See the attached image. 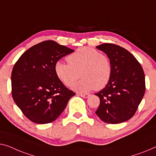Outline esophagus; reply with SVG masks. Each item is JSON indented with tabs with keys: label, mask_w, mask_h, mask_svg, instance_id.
I'll return each instance as SVG.
<instances>
[{
	"label": "esophagus",
	"mask_w": 156,
	"mask_h": 156,
	"mask_svg": "<svg viewBox=\"0 0 156 156\" xmlns=\"http://www.w3.org/2000/svg\"><path fill=\"white\" fill-rule=\"evenodd\" d=\"M79 96H80L83 98H88L90 97V94H78Z\"/></svg>",
	"instance_id": "1"
}]
</instances>
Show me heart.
<instances>
[{"label":"heart","mask_w":156,"mask_h":156,"mask_svg":"<svg viewBox=\"0 0 156 156\" xmlns=\"http://www.w3.org/2000/svg\"><path fill=\"white\" fill-rule=\"evenodd\" d=\"M69 63L59 60L54 66L55 75L65 85L70 87L79 78H83L73 86L78 92H87L93 89H103L110 80L112 66L107 56L94 48H78L67 57Z\"/></svg>","instance_id":"b5f03b06"}]
</instances>
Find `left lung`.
I'll use <instances>...</instances> for the list:
<instances>
[{"mask_svg":"<svg viewBox=\"0 0 156 156\" xmlns=\"http://www.w3.org/2000/svg\"><path fill=\"white\" fill-rule=\"evenodd\" d=\"M110 59L112 73L106 87L96 93L100 99L96 114L102 121L118 124L134 115L145 93V76L141 64L120 46L104 43L96 47Z\"/></svg>","mask_w":156,"mask_h":156,"instance_id":"1","label":"left lung"}]
</instances>
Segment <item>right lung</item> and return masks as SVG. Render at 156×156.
<instances>
[{"label": "right lung", "instance_id": "obj_1", "mask_svg": "<svg viewBox=\"0 0 156 156\" xmlns=\"http://www.w3.org/2000/svg\"><path fill=\"white\" fill-rule=\"evenodd\" d=\"M73 51L46 41L30 48L15 63L11 75L12 95L31 121L53 122L76 95L57 78L54 70L56 62Z\"/></svg>", "mask_w": 156, "mask_h": 156}]
</instances>
